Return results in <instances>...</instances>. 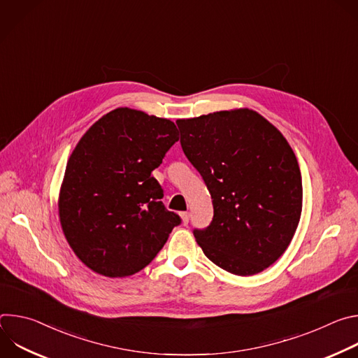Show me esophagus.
<instances>
[{
  "label": "esophagus",
  "instance_id": "esophagus-1",
  "mask_svg": "<svg viewBox=\"0 0 358 358\" xmlns=\"http://www.w3.org/2000/svg\"><path fill=\"white\" fill-rule=\"evenodd\" d=\"M181 220H182V224L187 225L189 222V213H181Z\"/></svg>",
  "mask_w": 358,
  "mask_h": 358
}]
</instances>
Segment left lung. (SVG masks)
Here are the masks:
<instances>
[{"label": "left lung", "mask_w": 358, "mask_h": 358, "mask_svg": "<svg viewBox=\"0 0 358 358\" xmlns=\"http://www.w3.org/2000/svg\"><path fill=\"white\" fill-rule=\"evenodd\" d=\"M181 147L206 182L214 218L194 229L224 271L257 275L287 249L301 214V174L283 134L250 109L180 119Z\"/></svg>", "instance_id": "left-lung-1"}]
</instances>
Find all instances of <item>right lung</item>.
<instances>
[{
  "label": "right lung",
  "mask_w": 358,
  "mask_h": 358,
  "mask_svg": "<svg viewBox=\"0 0 358 358\" xmlns=\"http://www.w3.org/2000/svg\"><path fill=\"white\" fill-rule=\"evenodd\" d=\"M176 141L171 120L119 108L76 144L59 192V220L72 250L93 272L108 278L140 272L181 224L151 177Z\"/></svg>",
  "instance_id": "add662e5"
}]
</instances>
